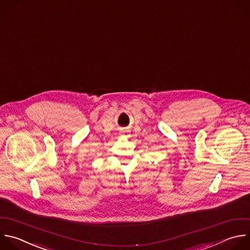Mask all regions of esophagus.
Listing matches in <instances>:
<instances>
[{"mask_svg":"<svg viewBox=\"0 0 250 250\" xmlns=\"http://www.w3.org/2000/svg\"><path fill=\"white\" fill-rule=\"evenodd\" d=\"M123 132H124V133H125H125H126V132H127V131H125H125H123Z\"/></svg>","mask_w":250,"mask_h":250,"instance_id":"1","label":"esophagus"}]
</instances>
